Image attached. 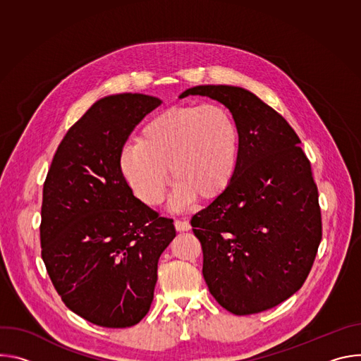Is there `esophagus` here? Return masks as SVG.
Instances as JSON below:
<instances>
[{
    "label": "esophagus",
    "instance_id": "1",
    "mask_svg": "<svg viewBox=\"0 0 361 361\" xmlns=\"http://www.w3.org/2000/svg\"><path fill=\"white\" fill-rule=\"evenodd\" d=\"M174 226H176L177 231H188L191 228V226L187 220H176Z\"/></svg>",
    "mask_w": 361,
    "mask_h": 361
}]
</instances>
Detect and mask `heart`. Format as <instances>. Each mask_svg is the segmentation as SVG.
Masks as SVG:
<instances>
[{
    "label": "heart",
    "instance_id": "obj_1",
    "mask_svg": "<svg viewBox=\"0 0 361 361\" xmlns=\"http://www.w3.org/2000/svg\"><path fill=\"white\" fill-rule=\"evenodd\" d=\"M238 128L217 104L174 106L152 116L140 141L127 142L120 154L121 173L147 205H159L170 174L176 181L171 207L194 197L212 198L231 181L238 160Z\"/></svg>",
    "mask_w": 361,
    "mask_h": 361
}]
</instances>
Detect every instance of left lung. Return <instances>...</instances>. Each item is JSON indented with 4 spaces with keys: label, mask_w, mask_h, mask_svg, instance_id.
<instances>
[{
    "label": "left lung",
    "mask_w": 361,
    "mask_h": 361,
    "mask_svg": "<svg viewBox=\"0 0 361 361\" xmlns=\"http://www.w3.org/2000/svg\"><path fill=\"white\" fill-rule=\"evenodd\" d=\"M226 106L238 128V160L226 190L191 217L212 295L237 316L262 313L298 291L322 241L312 166L290 124L234 85H197Z\"/></svg>",
    "instance_id": "1"
}]
</instances>
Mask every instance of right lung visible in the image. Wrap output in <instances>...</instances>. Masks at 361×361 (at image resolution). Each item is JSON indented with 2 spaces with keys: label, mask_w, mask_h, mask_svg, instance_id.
<instances>
[{
  "label": "right lung",
  "mask_w": 361,
  "mask_h": 361,
  "mask_svg": "<svg viewBox=\"0 0 361 361\" xmlns=\"http://www.w3.org/2000/svg\"><path fill=\"white\" fill-rule=\"evenodd\" d=\"M161 99L138 92L95 101L67 131L42 190L41 255L71 312L110 329L148 313L171 219L134 197L120 154L134 127Z\"/></svg>",
  "instance_id": "right-lung-1"
}]
</instances>
